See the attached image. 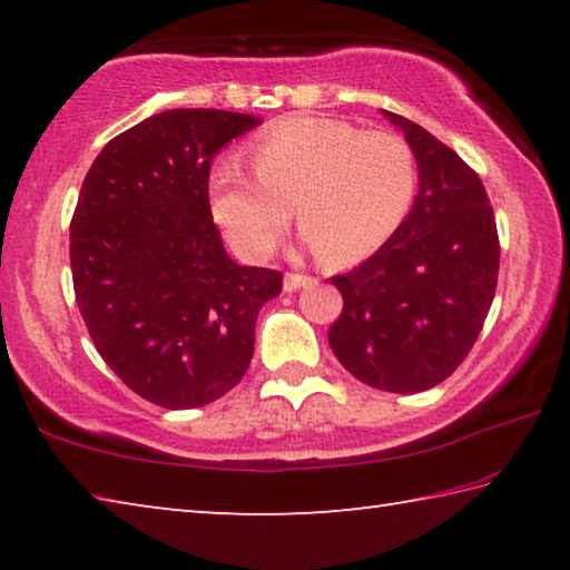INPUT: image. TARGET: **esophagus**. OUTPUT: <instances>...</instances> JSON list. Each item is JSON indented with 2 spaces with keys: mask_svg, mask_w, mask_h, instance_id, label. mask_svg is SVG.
<instances>
[{
  "mask_svg": "<svg viewBox=\"0 0 570 570\" xmlns=\"http://www.w3.org/2000/svg\"><path fill=\"white\" fill-rule=\"evenodd\" d=\"M316 278L314 276H306V274H296V272H288L286 276H284V288L286 292H296V288H302V286H308V284H314Z\"/></svg>",
  "mask_w": 570,
  "mask_h": 570,
  "instance_id": "obj_1",
  "label": "esophagus"
}]
</instances>
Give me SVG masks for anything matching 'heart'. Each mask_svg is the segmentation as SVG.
I'll return each instance as SVG.
<instances>
[{
    "instance_id": "1",
    "label": "heart",
    "mask_w": 570,
    "mask_h": 570,
    "mask_svg": "<svg viewBox=\"0 0 570 570\" xmlns=\"http://www.w3.org/2000/svg\"><path fill=\"white\" fill-rule=\"evenodd\" d=\"M248 153L256 176L220 163L208 200L228 244L250 262L282 244L292 206L326 262L372 254L400 228L417 190V156L392 130L296 115L264 130Z\"/></svg>"
}]
</instances>
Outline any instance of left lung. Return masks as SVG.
Masks as SVG:
<instances>
[{"label":"left lung","instance_id":"left-lung-1","mask_svg":"<svg viewBox=\"0 0 570 570\" xmlns=\"http://www.w3.org/2000/svg\"><path fill=\"white\" fill-rule=\"evenodd\" d=\"M384 115L414 148L420 193L377 254L332 276L344 306L330 346L360 382L414 394L470 354L495 296L500 240L478 173L417 122Z\"/></svg>","mask_w":570,"mask_h":570}]
</instances>
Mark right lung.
Segmentation results:
<instances>
[{
  "label": "right lung",
  "mask_w": 570,
  "mask_h": 570,
  "mask_svg": "<svg viewBox=\"0 0 570 570\" xmlns=\"http://www.w3.org/2000/svg\"><path fill=\"white\" fill-rule=\"evenodd\" d=\"M262 122L166 110L100 150L70 220L75 302L105 364L158 407L224 397L254 356L284 274L228 258L208 200L216 153Z\"/></svg>",
  "instance_id": "add662e5"
}]
</instances>
